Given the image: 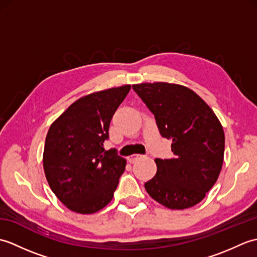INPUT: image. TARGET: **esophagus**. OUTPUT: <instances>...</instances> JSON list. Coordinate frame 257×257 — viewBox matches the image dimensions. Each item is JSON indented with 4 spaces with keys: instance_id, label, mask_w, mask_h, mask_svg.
I'll use <instances>...</instances> for the list:
<instances>
[{
    "instance_id": "obj_1",
    "label": "esophagus",
    "mask_w": 257,
    "mask_h": 257,
    "mask_svg": "<svg viewBox=\"0 0 257 257\" xmlns=\"http://www.w3.org/2000/svg\"><path fill=\"white\" fill-rule=\"evenodd\" d=\"M140 158H143V156L135 154V155H132V156L128 157V161H129L130 163H134L135 161H137L138 159H140Z\"/></svg>"
}]
</instances>
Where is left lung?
I'll return each instance as SVG.
<instances>
[{
  "label": "left lung",
  "mask_w": 257,
  "mask_h": 257,
  "mask_svg": "<svg viewBox=\"0 0 257 257\" xmlns=\"http://www.w3.org/2000/svg\"><path fill=\"white\" fill-rule=\"evenodd\" d=\"M134 90L155 114L163 138L171 139L173 157L156 159V176L145 183L160 204L184 210L204 199L220 176L225 137L214 111L182 85L143 83Z\"/></svg>",
  "instance_id": "obj_1"
}]
</instances>
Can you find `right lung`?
I'll return each instance as SVG.
<instances>
[{
	"instance_id": "obj_1",
	"label": "right lung",
	"mask_w": 257,
	"mask_h": 257,
	"mask_svg": "<svg viewBox=\"0 0 257 257\" xmlns=\"http://www.w3.org/2000/svg\"><path fill=\"white\" fill-rule=\"evenodd\" d=\"M130 85L96 91L73 102L46 136L43 167L52 191L70 211L92 214L113 198L124 158L105 151L109 124Z\"/></svg>"
}]
</instances>
